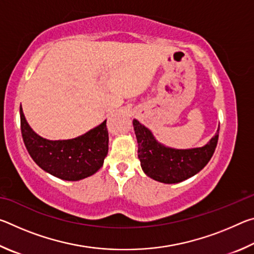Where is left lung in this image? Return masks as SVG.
<instances>
[{
    "label": "left lung",
    "instance_id": "1",
    "mask_svg": "<svg viewBox=\"0 0 254 254\" xmlns=\"http://www.w3.org/2000/svg\"><path fill=\"white\" fill-rule=\"evenodd\" d=\"M137 140V157L144 174L157 182L176 184L192 177L207 165L218 140L217 132L207 144L194 149L167 148L154 139L149 128L133 120Z\"/></svg>",
    "mask_w": 254,
    "mask_h": 254
}]
</instances>
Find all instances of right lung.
<instances>
[{"mask_svg":"<svg viewBox=\"0 0 254 254\" xmlns=\"http://www.w3.org/2000/svg\"><path fill=\"white\" fill-rule=\"evenodd\" d=\"M21 133L33 161L47 173L64 180L89 177L103 166L109 151L106 121L87 133L70 140H47L38 135L24 118L20 106Z\"/></svg>","mask_w":254,"mask_h":254,"instance_id":"right-lung-1","label":"right lung"}]
</instances>
